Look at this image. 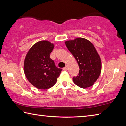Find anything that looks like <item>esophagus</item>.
I'll return each instance as SVG.
<instances>
[{
  "label": "esophagus",
  "instance_id": "obj_1",
  "mask_svg": "<svg viewBox=\"0 0 126 126\" xmlns=\"http://www.w3.org/2000/svg\"><path fill=\"white\" fill-rule=\"evenodd\" d=\"M63 70H64V71H67V70H68V67H67V66H65L64 68H63Z\"/></svg>",
  "mask_w": 126,
  "mask_h": 126
}]
</instances>
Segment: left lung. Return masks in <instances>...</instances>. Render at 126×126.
Listing matches in <instances>:
<instances>
[{"label":"left lung","instance_id":"1","mask_svg":"<svg viewBox=\"0 0 126 126\" xmlns=\"http://www.w3.org/2000/svg\"><path fill=\"white\" fill-rule=\"evenodd\" d=\"M68 49L78 64L79 72L74 77V84L82 88L93 86L101 72V59L92 43L85 38H77L65 42Z\"/></svg>","mask_w":126,"mask_h":126}]
</instances>
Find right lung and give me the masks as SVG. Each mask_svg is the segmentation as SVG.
<instances>
[{
    "instance_id": "obj_1",
    "label": "right lung",
    "mask_w": 126,
    "mask_h": 126,
    "mask_svg": "<svg viewBox=\"0 0 126 126\" xmlns=\"http://www.w3.org/2000/svg\"><path fill=\"white\" fill-rule=\"evenodd\" d=\"M54 44L48 40L36 43L30 48L25 56L24 72L31 83L40 89H47L56 83L62 69L55 67L50 58Z\"/></svg>"
}]
</instances>
